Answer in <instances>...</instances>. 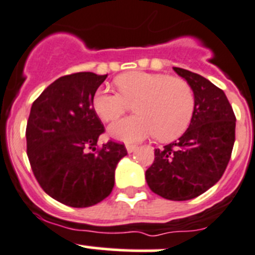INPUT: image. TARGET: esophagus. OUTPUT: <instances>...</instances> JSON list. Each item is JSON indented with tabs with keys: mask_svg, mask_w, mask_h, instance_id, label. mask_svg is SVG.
I'll use <instances>...</instances> for the list:
<instances>
[{
	"mask_svg": "<svg viewBox=\"0 0 255 255\" xmlns=\"http://www.w3.org/2000/svg\"><path fill=\"white\" fill-rule=\"evenodd\" d=\"M126 148H127V151L130 153V152H133V151H135V149H137V146H135V144L127 143V144H126Z\"/></svg>",
	"mask_w": 255,
	"mask_h": 255,
	"instance_id": "1",
	"label": "esophagus"
}]
</instances>
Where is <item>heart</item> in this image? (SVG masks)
Masks as SVG:
<instances>
[{"label": "heart", "mask_w": 255, "mask_h": 255, "mask_svg": "<svg viewBox=\"0 0 255 255\" xmlns=\"http://www.w3.org/2000/svg\"><path fill=\"white\" fill-rule=\"evenodd\" d=\"M118 92L99 88L93 95V109L103 122H112L134 104L135 116L109 127V134L134 142L156 134L162 142L178 138L189 127L195 111V95L189 83L166 74L133 71L116 79Z\"/></svg>", "instance_id": "heart-1"}]
</instances>
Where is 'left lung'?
Here are the masks:
<instances>
[{
	"instance_id": "8db88e82",
	"label": "left lung",
	"mask_w": 255,
	"mask_h": 255,
	"mask_svg": "<svg viewBox=\"0 0 255 255\" xmlns=\"http://www.w3.org/2000/svg\"><path fill=\"white\" fill-rule=\"evenodd\" d=\"M195 95V111L178 141L154 149L146 181L154 194L185 201L204 194L221 178L235 141V114L227 95L210 80L181 68Z\"/></svg>"
}]
</instances>
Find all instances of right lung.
Instances as JSON below:
<instances>
[{"mask_svg": "<svg viewBox=\"0 0 255 255\" xmlns=\"http://www.w3.org/2000/svg\"><path fill=\"white\" fill-rule=\"evenodd\" d=\"M107 75L70 74L49 85L32 103L26 146L31 168L45 192L64 205L88 208L109 196L125 144L108 141L97 149L103 123L93 95Z\"/></svg>", "mask_w": 255, "mask_h": 255, "instance_id": "obj_1", "label": "right lung"}]
</instances>
